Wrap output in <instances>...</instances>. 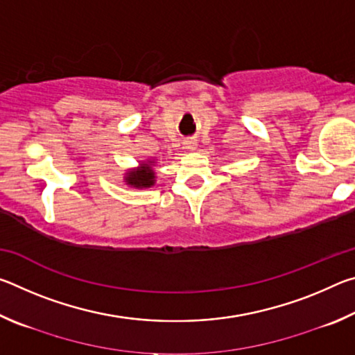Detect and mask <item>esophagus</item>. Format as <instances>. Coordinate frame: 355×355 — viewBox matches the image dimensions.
Returning a JSON list of instances; mask_svg holds the SVG:
<instances>
[{
    "mask_svg": "<svg viewBox=\"0 0 355 355\" xmlns=\"http://www.w3.org/2000/svg\"><path fill=\"white\" fill-rule=\"evenodd\" d=\"M184 147L189 148V150H194L197 147V142L196 141H186L184 142Z\"/></svg>",
    "mask_w": 355,
    "mask_h": 355,
    "instance_id": "34e87169",
    "label": "esophagus"
}]
</instances>
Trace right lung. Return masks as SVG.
<instances>
[{
	"mask_svg": "<svg viewBox=\"0 0 355 355\" xmlns=\"http://www.w3.org/2000/svg\"><path fill=\"white\" fill-rule=\"evenodd\" d=\"M155 161H147V163H141L139 167L136 169H130L127 173H125V182L130 184L131 188H152L155 184V171L152 164Z\"/></svg>",
	"mask_w": 355,
	"mask_h": 355,
	"instance_id": "add662e5",
	"label": "right lung"
}]
</instances>
